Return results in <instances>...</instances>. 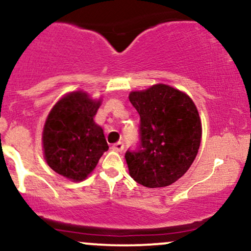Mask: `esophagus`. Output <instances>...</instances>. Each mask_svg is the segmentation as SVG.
I'll return each mask as SVG.
<instances>
[{
    "label": "esophagus",
    "mask_w": 251,
    "mask_h": 251,
    "mask_svg": "<svg viewBox=\"0 0 251 251\" xmlns=\"http://www.w3.org/2000/svg\"><path fill=\"white\" fill-rule=\"evenodd\" d=\"M112 150H113V151H117V152H122L123 150H124V144L122 143V142H119V143H116V144H113V145H112V148H111Z\"/></svg>",
    "instance_id": "esophagus-1"
}]
</instances>
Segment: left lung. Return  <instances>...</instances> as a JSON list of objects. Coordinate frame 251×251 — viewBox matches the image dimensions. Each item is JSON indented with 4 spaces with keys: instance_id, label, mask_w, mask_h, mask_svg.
<instances>
[{
    "instance_id": "left-lung-1",
    "label": "left lung",
    "mask_w": 251,
    "mask_h": 251,
    "mask_svg": "<svg viewBox=\"0 0 251 251\" xmlns=\"http://www.w3.org/2000/svg\"><path fill=\"white\" fill-rule=\"evenodd\" d=\"M129 101L140 116V148L126 152L128 172L146 188H165L183 177L201 140V122L185 92L155 83L132 91Z\"/></svg>"
}]
</instances>
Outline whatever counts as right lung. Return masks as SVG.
I'll return each mask as SVG.
<instances>
[{"instance_id":"add662e5","label":"right lung","mask_w":251,"mask_h":251,"mask_svg":"<svg viewBox=\"0 0 251 251\" xmlns=\"http://www.w3.org/2000/svg\"><path fill=\"white\" fill-rule=\"evenodd\" d=\"M101 102V98L94 99L81 89L73 91L60 98L46 118L43 157L68 180L86 179L108 150L102 127L94 122Z\"/></svg>"}]
</instances>
